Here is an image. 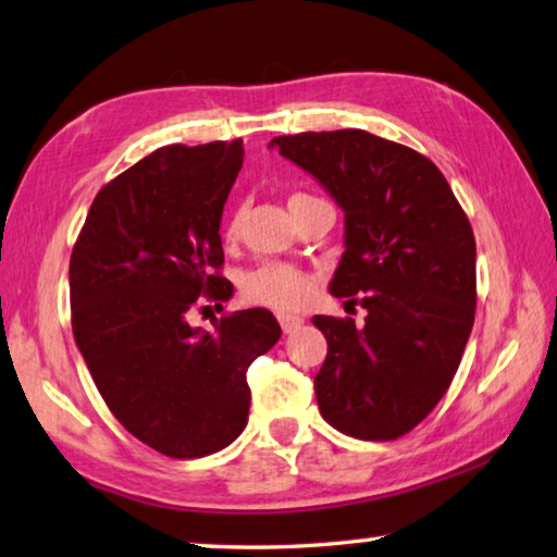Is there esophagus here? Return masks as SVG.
I'll return each mask as SVG.
<instances>
[{
    "mask_svg": "<svg viewBox=\"0 0 557 557\" xmlns=\"http://www.w3.org/2000/svg\"><path fill=\"white\" fill-rule=\"evenodd\" d=\"M278 322H281V330L286 332V334H290V332H296L300 324H302V318L300 314H288V312H278Z\"/></svg>",
    "mask_w": 557,
    "mask_h": 557,
    "instance_id": "34e87169",
    "label": "esophagus"
}]
</instances>
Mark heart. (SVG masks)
<instances>
[{
	"label": "heart",
	"instance_id": "1",
	"mask_svg": "<svg viewBox=\"0 0 557 557\" xmlns=\"http://www.w3.org/2000/svg\"><path fill=\"white\" fill-rule=\"evenodd\" d=\"M302 198V194L290 196V201ZM239 233V211H233L225 223V237L235 239ZM312 293V278L296 267L288 264H261L243 278V298L257 306H269L276 310H298L306 306Z\"/></svg>",
	"mask_w": 557,
	"mask_h": 557
}]
</instances>
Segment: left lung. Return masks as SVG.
I'll use <instances>...</instances> for the list:
<instances>
[{
  "label": "left lung",
  "mask_w": 557,
  "mask_h": 557,
  "mask_svg": "<svg viewBox=\"0 0 557 557\" xmlns=\"http://www.w3.org/2000/svg\"><path fill=\"white\" fill-rule=\"evenodd\" d=\"M271 148L312 174L344 211L330 293L366 324L314 314L327 359L322 417L363 442H393L448 391L475 320V237L446 176L424 154L366 131L281 135Z\"/></svg>",
  "instance_id": "obj_1"
}]
</instances>
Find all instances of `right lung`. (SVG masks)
I'll return each instance as SVG.
<instances>
[{
	"label": "right lung",
	"instance_id": "obj_1",
	"mask_svg": "<svg viewBox=\"0 0 557 557\" xmlns=\"http://www.w3.org/2000/svg\"><path fill=\"white\" fill-rule=\"evenodd\" d=\"M243 160L239 138L154 150L101 188L72 249V332L94 383L135 438L170 458L243 434L247 369L281 337L264 308L225 314L215 332L186 322L196 302L233 296L218 274L220 220Z\"/></svg>",
	"mask_w": 557,
	"mask_h": 557
}]
</instances>
